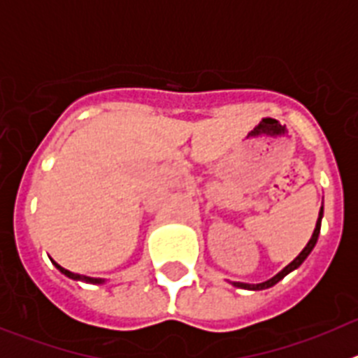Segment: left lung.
I'll return each mask as SVG.
<instances>
[{"label": "left lung", "instance_id": "1", "mask_svg": "<svg viewBox=\"0 0 358 358\" xmlns=\"http://www.w3.org/2000/svg\"><path fill=\"white\" fill-rule=\"evenodd\" d=\"M321 220H322V206H321V210H319V218H317V224H315L314 233H312V238L308 240V243L305 245V249H303V251L299 252V255H297L296 258H294V260L290 262V264L287 265L285 268H281L276 276H273L271 280L264 281V283H256V285H251V283H240V281H233V285L238 287V289H245V290H264V289H271V287L276 285L278 281L283 280L287 274L292 273V271H296V268L306 260V256L312 252V249L315 248V243H317V238H319V231H321Z\"/></svg>", "mask_w": 358, "mask_h": 358}]
</instances>
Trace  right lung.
I'll use <instances>...</instances> for the list:
<instances>
[{
    "instance_id": "1",
    "label": "right lung",
    "mask_w": 358,
    "mask_h": 358,
    "mask_svg": "<svg viewBox=\"0 0 358 358\" xmlns=\"http://www.w3.org/2000/svg\"><path fill=\"white\" fill-rule=\"evenodd\" d=\"M53 265H55V267L59 268V271H61L64 276L71 278V280H75V281H85V283H93V285H100V283H106V280H102V278H90V276H82V274H77V273H71V271H68V268L61 267V265L57 264V262H53Z\"/></svg>"
}]
</instances>
